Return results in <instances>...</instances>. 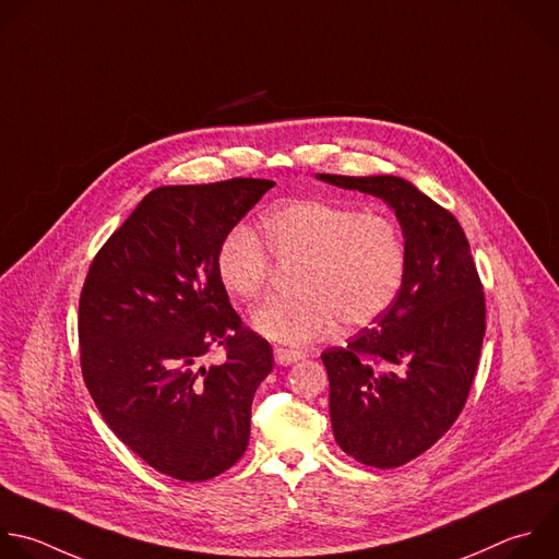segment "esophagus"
I'll return each instance as SVG.
<instances>
[{
    "instance_id": "1",
    "label": "esophagus",
    "mask_w": 559,
    "mask_h": 559,
    "mask_svg": "<svg viewBox=\"0 0 559 559\" xmlns=\"http://www.w3.org/2000/svg\"><path fill=\"white\" fill-rule=\"evenodd\" d=\"M305 355L300 353V350H294V348H283V346H276L274 348V359H276V364H281V366H287V364H294V361H298V359H302Z\"/></svg>"
}]
</instances>
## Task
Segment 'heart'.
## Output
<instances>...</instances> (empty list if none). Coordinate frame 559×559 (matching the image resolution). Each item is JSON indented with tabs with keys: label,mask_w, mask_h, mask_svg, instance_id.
<instances>
[{
	"label": "heart",
	"mask_w": 559,
	"mask_h": 559,
	"mask_svg": "<svg viewBox=\"0 0 559 559\" xmlns=\"http://www.w3.org/2000/svg\"><path fill=\"white\" fill-rule=\"evenodd\" d=\"M278 263H298V294L263 300L252 311V329L281 344L305 346L326 335L335 322L361 329L397 300L408 270V248L395 217L359 211L337 200H294L263 219V243L237 228L217 248L215 270L224 292L254 298Z\"/></svg>",
	"instance_id": "b5f03b06"
}]
</instances>
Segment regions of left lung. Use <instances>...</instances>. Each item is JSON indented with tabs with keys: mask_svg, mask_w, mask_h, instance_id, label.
Listing matches in <instances>:
<instances>
[{
	"mask_svg": "<svg viewBox=\"0 0 559 559\" xmlns=\"http://www.w3.org/2000/svg\"><path fill=\"white\" fill-rule=\"evenodd\" d=\"M384 200L408 248L404 287L373 326L320 357L337 445L391 469L430 450L461 415L485 335V294L456 217L395 175H316Z\"/></svg>",
	"mask_w": 559,
	"mask_h": 559,
	"instance_id": "8db88e82",
	"label": "left lung"
}]
</instances>
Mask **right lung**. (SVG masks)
<instances>
[{"mask_svg": "<svg viewBox=\"0 0 559 559\" xmlns=\"http://www.w3.org/2000/svg\"><path fill=\"white\" fill-rule=\"evenodd\" d=\"M272 186H162L90 265L79 300L85 386L114 435L170 478H215L248 448L252 400L274 357L233 309L215 257ZM215 347L227 359L202 367Z\"/></svg>", "mask_w": 559, "mask_h": 559, "instance_id": "add662e5", "label": "right lung"}]
</instances>
